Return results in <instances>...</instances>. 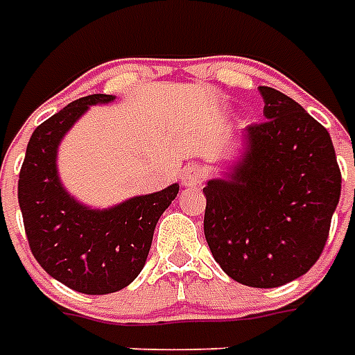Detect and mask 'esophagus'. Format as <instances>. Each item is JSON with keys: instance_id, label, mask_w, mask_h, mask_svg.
I'll use <instances>...</instances> for the list:
<instances>
[{"instance_id": "esophagus-1", "label": "esophagus", "mask_w": 355, "mask_h": 355, "mask_svg": "<svg viewBox=\"0 0 355 355\" xmlns=\"http://www.w3.org/2000/svg\"><path fill=\"white\" fill-rule=\"evenodd\" d=\"M180 182L188 190H193V188H200L203 184V173H201L200 167L196 165H190V167H184L182 169V175H180Z\"/></svg>"}]
</instances>
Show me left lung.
I'll list each match as a JSON object with an SVG mask.
<instances>
[{"label": "left lung", "instance_id": "1", "mask_svg": "<svg viewBox=\"0 0 355 355\" xmlns=\"http://www.w3.org/2000/svg\"><path fill=\"white\" fill-rule=\"evenodd\" d=\"M259 91L266 121L247 127L238 157L207 180L203 230L234 282L272 289L318 262L343 178L327 129L287 94Z\"/></svg>", "mask_w": 355, "mask_h": 355}]
</instances>
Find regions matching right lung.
<instances>
[{
	"instance_id": "1",
	"label": "right lung",
	"mask_w": 355,
	"mask_h": 355,
	"mask_svg": "<svg viewBox=\"0 0 355 355\" xmlns=\"http://www.w3.org/2000/svg\"><path fill=\"white\" fill-rule=\"evenodd\" d=\"M114 98L89 94L43 121L30 137L19 175V205L35 261L51 277L85 295H108L135 282L146 264L155 224L178 193L175 182L94 209L66 190L57 163L60 142L91 106Z\"/></svg>"
}]
</instances>
